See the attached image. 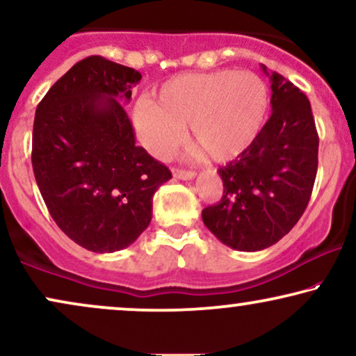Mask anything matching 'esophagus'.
Wrapping results in <instances>:
<instances>
[{
  "label": "esophagus",
  "instance_id": "34e87169",
  "mask_svg": "<svg viewBox=\"0 0 356 356\" xmlns=\"http://www.w3.org/2000/svg\"><path fill=\"white\" fill-rule=\"evenodd\" d=\"M172 174L175 179H181V181H192V179H195V172H193V170L172 169Z\"/></svg>",
  "mask_w": 356,
  "mask_h": 356
}]
</instances>
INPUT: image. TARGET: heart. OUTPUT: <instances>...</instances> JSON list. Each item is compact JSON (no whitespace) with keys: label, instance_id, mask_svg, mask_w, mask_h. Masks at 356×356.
I'll return each instance as SVG.
<instances>
[{"label":"heart","instance_id":"1","mask_svg":"<svg viewBox=\"0 0 356 356\" xmlns=\"http://www.w3.org/2000/svg\"><path fill=\"white\" fill-rule=\"evenodd\" d=\"M268 110V87L258 75L223 69L168 80L154 103H139L133 121L138 139L152 156L172 154L188 124L193 146L215 163H228L254 145Z\"/></svg>","mask_w":356,"mask_h":356}]
</instances>
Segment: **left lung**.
I'll use <instances>...</instances> for the list:
<instances>
[{
	"label": "left lung",
	"instance_id": "1",
	"mask_svg": "<svg viewBox=\"0 0 356 356\" xmlns=\"http://www.w3.org/2000/svg\"><path fill=\"white\" fill-rule=\"evenodd\" d=\"M261 69L271 80V116L254 145L218 169L222 200L202 210L205 227L238 251H261L287 235L302 217L317 175L310 102L282 75Z\"/></svg>",
	"mask_w": 356,
	"mask_h": 356
}]
</instances>
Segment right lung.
Wrapping results in <instances>:
<instances>
[{
  "instance_id": "1",
  "label": "right lung",
  "mask_w": 356,
  "mask_h": 356,
  "mask_svg": "<svg viewBox=\"0 0 356 356\" xmlns=\"http://www.w3.org/2000/svg\"><path fill=\"white\" fill-rule=\"evenodd\" d=\"M141 74L83 58L39 103L33 169L49 213L82 248H128L152 218V197L172 174L136 146L124 103Z\"/></svg>"
}]
</instances>
